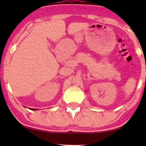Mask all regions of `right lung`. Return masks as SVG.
<instances>
[{"instance_id": "right-lung-1", "label": "right lung", "mask_w": 146, "mask_h": 146, "mask_svg": "<svg viewBox=\"0 0 146 146\" xmlns=\"http://www.w3.org/2000/svg\"><path fill=\"white\" fill-rule=\"evenodd\" d=\"M31 110H36V109H35V108H31Z\"/></svg>"}]
</instances>
